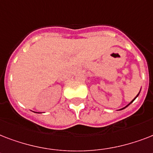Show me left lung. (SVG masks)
Masks as SVG:
<instances>
[{
    "mask_svg": "<svg viewBox=\"0 0 153 153\" xmlns=\"http://www.w3.org/2000/svg\"><path fill=\"white\" fill-rule=\"evenodd\" d=\"M140 90H141V89H140ZM140 92H139V93H138V94H137V96H136V97H135V98H133V100H132V101H131V102H129V103H128V105H126V106H125V107H124V108H122V109H125V108H126V107H127V106H128V105H130V104H131V103H132V102H133V101H134V100H135V99H136V98H137V97H138V95H139V94H140Z\"/></svg>",
    "mask_w": 153,
    "mask_h": 153,
    "instance_id": "obj_1",
    "label": "left lung"
}]
</instances>
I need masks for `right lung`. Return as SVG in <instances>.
<instances>
[{
    "instance_id": "obj_1",
    "label": "right lung",
    "mask_w": 153,
    "mask_h": 153,
    "mask_svg": "<svg viewBox=\"0 0 153 153\" xmlns=\"http://www.w3.org/2000/svg\"><path fill=\"white\" fill-rule=\"evenodd\" d=\"M38 114H39V113H38Z\"/></svg>"
}]
</instances>
